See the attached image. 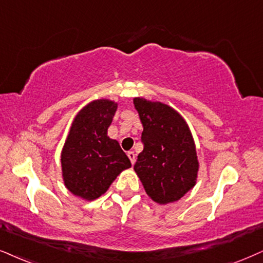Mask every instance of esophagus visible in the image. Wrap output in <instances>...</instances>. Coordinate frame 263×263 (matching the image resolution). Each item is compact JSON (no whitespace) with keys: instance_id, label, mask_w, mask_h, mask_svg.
I'll return each instance as SVG.
<instances>
[{"instance_id":"1","label":"esophagus","mask_w":263,"mask_h":263,"mask_svg":"<svg viewBox=\"0 0 263 263\" xmlns=\"http://www.w3.org/2000/svg\"><path fill=\"white\" fill-rule=\"evenodd\" d=\"M126 155H128V157H129V160H130L132 164H134V163H135V154H134V152L129 151Z\"/></svg>"}]
</instances>
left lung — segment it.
<instances>
[{
    "instance_id": "1",
    "label": "left lung",
    "mask_w": 263,
    "mask_h": 263,
    "mask_svg": "<svg viewBox=\"0 0 263 263\" xmlns=\"http://www.w3.org/2000/svg\"><path fill=\"white\" fill-rule=\"evenodd\" d=\"M144 144L134 171L155 202H174L196 183L199 161L195 142L184 118L168 105L135 97Z\"/></svg>"
}]
</instances>
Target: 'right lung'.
I'll use <instances>...</instances> for the list:
<instances>
[{"label":"right lung","instance_id":"right-lung-1","mask_svg":"<svg viewBox=\"0 0 263 263\" xmlns=\"http://www.w3.org/2000/svg\"><path fill=\"white\" fill-rule=\"evenodd\" d=\"M117 106L106 99L87 103L74 118L64 142L61 154L64 185L84 200L101 196L122 171L132 167L118 141L107 135Z\"/></svg>","mask_w":263,"mask_h":263}]
</instances>
